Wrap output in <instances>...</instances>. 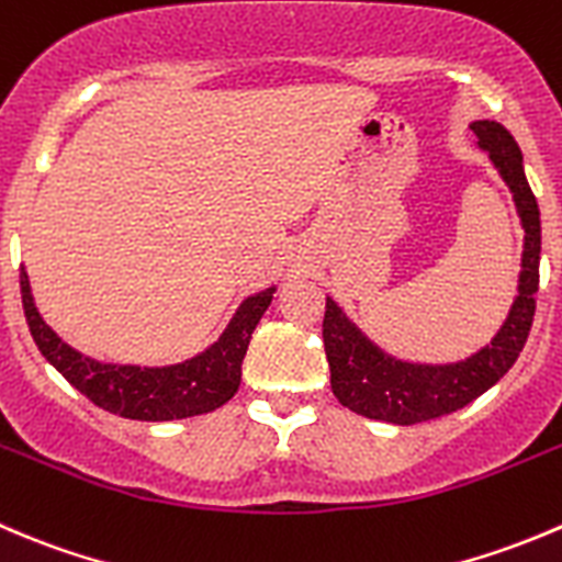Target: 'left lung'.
Wrapping results in <instances>:
<instances>
[{
  "mask_svg": "<svg viewBox=\"0 0 562 562\" xmlns=\"http://www.w3.org/2000/svg\"><path fill=\"white\" fill-rule=\"evenodd\" d=\"M470 128L514 194L516 214L525 227L519 293L492 342L472 357L448 364H419L390 357L362 335V329L337 307L335 299L326 296L324 348L331 370V392L342 406L362 417L414 426L459 412L514 368L530 335L541 263V211L527 183L521 150L510 131L494 120H475Z\"/></svg>",
  "mask_w": 562,
  "mask_h": 562,
  "instance_id": "8db88e82",
  "label": "left lung"
}]
</instances>
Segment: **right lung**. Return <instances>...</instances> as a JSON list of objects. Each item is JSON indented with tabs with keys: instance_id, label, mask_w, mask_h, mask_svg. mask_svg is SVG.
<instances>
[{
	"instance_id": "obj_1",
	"label": "right lung",
	"mask_w": 562,
	"mask_h": 562,
	"mask_svg": "<svg viewBox=\"0 0 562 562\" xmlns=\"http://www.w3.org/2000/svg\"><path fill=\"white\" fill-rule=\"evenodd\" d=\"M274 291L277 288L271 285L244 299L220 340L211 342L198 357L183 359L178 364L143 368V364L98 362L70 348L37 313L30 277L21 266V302H24L32 340L41 348L43 357L95 406L120 417L145 419V423L214 412L236 395L241 384L244 353L252 340L255 326L274 299Z\"/></svg>"
}]
</instances>
